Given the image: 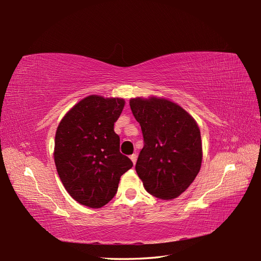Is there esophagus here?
Returning <instances> with one entry per match:
<instances>
[{"label":"esophagus","instance_id":"34e87169","mask_svg":"<svg viewBox=\"0 0 261 261\" xmlns=\"http://www.w3.org/2000/svg\"><path fill=\"white\" fill-rule=\"evenodd\" d=\"M137 154H135V153H133V154H131L130 155V159H131V161H132V163L133 164H135V163H137Z\"/></svg>","mask_w":261,"mask_h":261}]
</instances>
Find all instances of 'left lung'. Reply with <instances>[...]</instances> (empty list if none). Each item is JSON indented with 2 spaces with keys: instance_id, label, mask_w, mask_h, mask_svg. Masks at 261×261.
<instances>
[{
  "instance_id": "obj_1",
  "label": "left lung",
  "mask_w": 261,
  "mask_h": 261,
  "mask_svg": "<svg viewBox=\"0 0 261 261\" xmlns=\"http://www.w3.org/2000/svg\"><path fill=\"white\" fill-rule=\"evenodd\" d=\"M130 108L144 138L135 169L145 190L164 200L178 197L193 182L201 166L197 122L165 98H132Z\"/></svg>"
}]
</instances>
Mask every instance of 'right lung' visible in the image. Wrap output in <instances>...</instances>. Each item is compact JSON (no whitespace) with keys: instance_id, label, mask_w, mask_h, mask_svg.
<instances>
[{"instance_id":"obj_1","label":"right lung","mask_w":261,"mask_h":261,"mask_svg":"<svg viewBox=\"0 0 261 261\" xmlns=\"http://www.w3.org/2000/svg\"><path fill=\"white\" fill-rule=\"evenodd\" d=\"M123 107L121 98L90 95L68 111L56 129V171L66 191L81 205H107L116 194L121 175L133 166L120 153L114 132Z\"/></svg>"}]
</instances>
